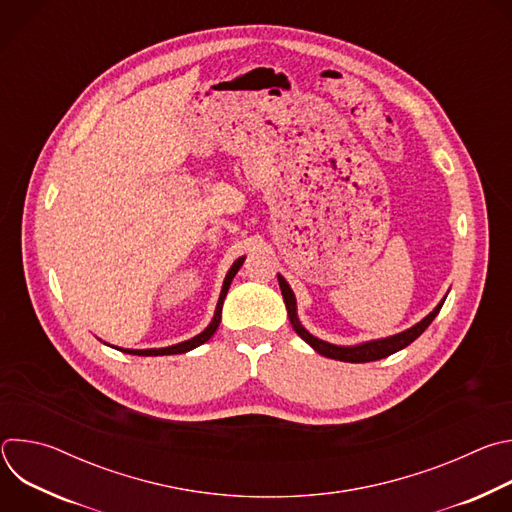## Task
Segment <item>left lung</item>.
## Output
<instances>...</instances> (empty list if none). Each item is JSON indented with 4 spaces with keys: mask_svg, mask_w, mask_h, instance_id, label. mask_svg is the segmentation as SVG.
Instances as JSON below:
<instances>
[{
    "mask_svg": "<svg viewBox=\"0 0 512 512\" xmlns=\"http://www.w3.org/2000/svg\"><path fill=\"white\" fill-rule=\"evenodd\" d=\"M277 281H279V289H281V296H283V302H285V310H287V316H289V322L291 326H294V330L298 332V336L302 340H306L318 354L322 356H328V358H334V360H344V362H371V360H379V358H385L405 346H409L415 338H419L425 328L433 322V318L440 314L446 298L437 304L433 308V312H429L421 322H417L415 326L399 332V334H393V336H387V338H377V340H367V342H360V344H354V346H338V344H330L326 340H320L316 338L314 334H310L300 318H298V304H296V296L294 291H291L289 283L285 281L283 275H277Z\"/></svg>",
    "mask_w": 512,
    "mask_h": 512,
    "instance_id": "8db88e82",
    "label": "left lung"
}]
</instances>
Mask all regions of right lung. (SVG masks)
I'll list each match as a JSON object with an SVG mask.
<instances>
[{
    "label": "right lung",
    "instance_id": "add662e5",
    "mask_svg": "<svg viewBox=\"0 0 512 512\" xmlns=\"http://www.w3.org/2000/svg\"><path fill=\"white\" fill-rule=\"evenodd\" d=\"M243 261H245V257H239L233 265H231V269H229V273L225 275V281H223V289H221V296H218V302H216V310H214V316H212V320H210V324L200 332V334H196L194 338H190V340H184V342H178V344H172V346H164V348H145V350H133V348H117V346H113V348H117V350H121V352H129V354H137V356H164V354H182V352H188V350H192V348H196V346H200V344H204L206 340H210L212 338V334L216 332V328H218V324H221V316H223V304H225V298H227V291H229V287H231V281H233V277L237 275V271L241 269V265H243Z\"/></svg>",
    "mask_w": 512,
    "mask_h": 512
}]
</instances>
